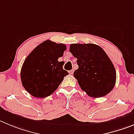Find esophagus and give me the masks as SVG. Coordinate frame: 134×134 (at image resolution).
I'll list each match as a JSON object with an SVG mask.
<instances>
[{
    "label": "esophagus",
    "mask_w": 134,
    "mask_h": 134,
    "mask_svg": "<svg viewBox=\"0 0 134 134\" xmlns=\"http://www.w3.org/2000/svg\"><path fill=\"white\" fill-rule=\"evenodd\" d=\"M73 72H74V70H71V71H69V74H71V75H73Z\"/></svg>",
    "instance_id": "1"
}]
</instances>
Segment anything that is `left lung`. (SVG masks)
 <instances>
[{
	"label": "left lung",
	"mask_w": 134,
	"mask_h": 134,
	"mask_svg": "<svg viewBox=\"0 0 134 134\" xmlns=\"http://www.w3.org/2000/svg\"><path fill=\"white\" fill-rule=\"evenodd\" d=\"M69 51L77 59L73 75L81 89L94 98L108 94L115 86L116 73L103 49L93 43H73Z\"/></svg>",
	"instance_id": "8db88e82"
}]
</instances>
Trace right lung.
Here are the masks:
<instances>
[{"instance_id": "add662e5", "label": "right lung", "mask_w": 134, "mask_h": 134, "mask_svg": "<svg viewBox=\"0 0 134 134\" xmlns=\"http://www.w3.org/2000/svg\"><path fill=\"white\" fill-rule=\"evenodd\" d=\"M66 49L63 43L46 40L37 46L25 59L20 77L23 87L36 98L51 95L69 73L58 61Z\"/></svg>"}]
</instances>
